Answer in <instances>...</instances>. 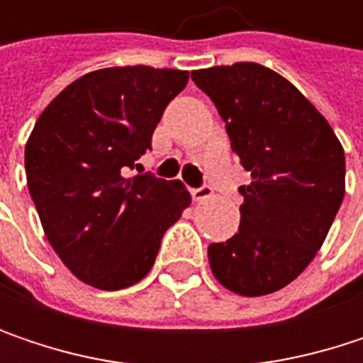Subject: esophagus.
<instances>
[{
    "instance_id": "obj_1",
    "label": "esophagus",
    "mask_w": 363,
    "mask_h": 363,
    "mask_svg": "<svg viewBox=\"0 0 363 363\" xmlns=\"http://www.w3.org/2000/svg\"><path fill=\"white\" fill-rule=\"evenodd\" d=\"M191 195H193L195 201H203V199L212 197V186L210 184H201L197 189H191Z\"/></svg>"
}]
</instances>
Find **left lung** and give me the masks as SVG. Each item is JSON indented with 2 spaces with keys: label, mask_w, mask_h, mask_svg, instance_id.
<instances>
[{
  "label": "left lung",
  "mask_w": 363,
  "mask_h": 363,
  "mask_svg": "<svg viewBox=\"0 0 363 363\" xmlns=\"http://www.w3.org/2000/svg\"><path fill=\"white\" fill-rule=\"evenodd\" d=\"M191 79L218 109L231 149L252 174L238 189V233L208 248L212 273L235 294H271L322 248L345 197V151L324 115L262 65L201 69Z\"/></svg>",
  "instance_id": "obj_1"
}]
</instances>
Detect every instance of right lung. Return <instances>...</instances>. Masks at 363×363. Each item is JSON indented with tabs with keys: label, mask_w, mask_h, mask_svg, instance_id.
Wrapping results in <instances>:
<instances>
[{
	"label": "right lung",
	"mask_w": 363,
	"mask_h": 363,
	"mask_svg": "<svg viewBox=\"0 0 363 363\" xmlns=\"http://www.w3.org/2000/svg\"><path fill=\"white\" fill-rule=\"evenodd\" d=\"M186 82V71L143 65L92 71L45 107L27 140V184L45 238L94 288L140 281L191 203L181 181L125 177Z\"/></svg>",
	"instance_id": "1"
}]
</instances>
